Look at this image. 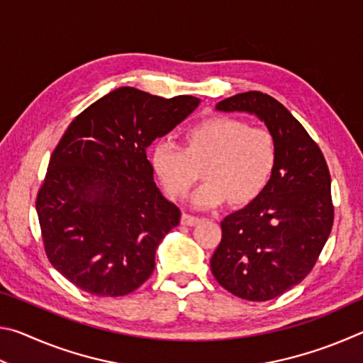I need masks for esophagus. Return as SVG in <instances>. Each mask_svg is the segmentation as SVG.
<instances>
[{
	"label": "esophagus",
	"instance_id": "34e87169",
	"mask_svg": "<svg viewBox=\"0 0 363 363\" xmlns=\"http://www.w3.org/2000/svg\"><path fill=\"white\" fill-rule=\"evenodd\" d=\"M181 223H182L184 225H195V224L200 223V218H199V216H194V214L184 213Z\"/></svg>",
	"mask_w": 363,
	"mask_h": 363
}]
</instances>
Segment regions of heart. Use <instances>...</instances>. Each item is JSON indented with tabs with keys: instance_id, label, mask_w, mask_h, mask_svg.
<instances>
[{
	"instance_id": "1",
	"label": "heart",
	"mask_w": 363,
	"mask_h": 363,
	"mask_svg": "<svg viewBox=\"0 0 363 363\" xmlns=\"http://www.w3.org/2000/svg\"><path fill=\"white\" fill-rule=\"evenodd\" d=\"M186 147L169 139L158 140L152 163L173 199H182L200 177L205 182L192 196L199 208H214L232 200L248 203L272 176L277 147L272 133L250 126L233 116H210L187 128Z\"/></svg>"
}]
</instances>
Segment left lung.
Returning <instances> with one entry per match:
<instances>
[{
  "instance_id": "1",
  "label": "left lung",
  "mask_w": 363,
  "mask_h": 363,
  "mask_svg": "<svg viewBox=\"0 0 363 363\" xmlns=\"http://www.w3.org/2000/svg\"><path fill=\"white\" fill-rule=\"evenodd\" d=\"M216 108L248 112L266 123L277 158L262 192L220 223L211 272L238 298L274 299L304 280L328 240L335 219L330 171L315 140L269 94L248 91Z\"/></svg>"
}]
</instances>
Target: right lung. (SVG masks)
I'll list each match as a JSON object with an SVG mask.
<instances>
[{"label":"right lung","mask_w":363,"mask_h":363,"mask_svg":"<svg viewBox=\"0 0 363 363\" xmlns=\"http://www.w3.org/2000/svg\"><path fill=\"white\" fill-rule=\"evenodd\" d=\"M118 88L83 110L54 149L36 195L49 262L96 296H125L155 267V251L181 210L160 192L147 160L152 140L199 107Z\"/></svg>","instance_id":"obj_1"}]
</instances>
